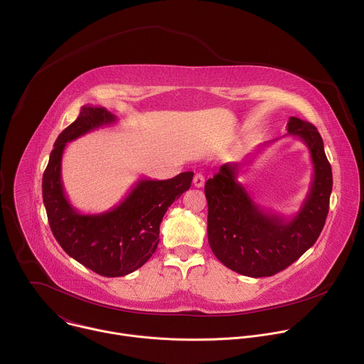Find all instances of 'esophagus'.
<instances>
[{
    "mask_svg": "<svg viewBox=\"0 0 364 364\" xmlns=\"http://www.w3.org/2000/svg\"><path fill=\"white\" fill-rule=\"evenodd\" d=\"M193 184H194V187H197V188L203 187V186H204V176L200 174V173H197V174L194 176V178H193Z\"/></svg>",
    "mask_w": 364,
    "mask_h": 364,
    "instance_id": "34e87169",
    "label": "esophagus"
}]
</instances>
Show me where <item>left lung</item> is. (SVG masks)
<instances>
[{
    "label": "left lung",
    "mask_w": 364,
    "mask_h": 364,
    "mask_svg": "<svg viewBox=\"0 0 364 364\" xmlns=\"http://www.w3.org/2000/svg\"><path fill=\"white\" fill-rule=\"evenodd\" d=\"M287 127L288 135L306 145L314 170L309 191L292 218L264 210L237 181L249 160L223 164L204 186L209 245L225 267L240 275L272 277L288 268L316 243L328 215L333 174L323 138L313 124L295 117Z\"/></svg>",
    "instance_id": "obj_1"
}]
</instances>
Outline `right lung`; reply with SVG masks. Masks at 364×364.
I'll use <instances>...</instances> for the list:
<instances>
[{"instance_id":"obj_1","label":"right lung","mask_w":364,"mask_h":364,"mask_svg":"<svg viewBox=\"0 0 364 364\" xmlns=\"http://www.w3.org/2000/svg\"><path fill=\"white\" fill-rule=\"evenodd\" d=\"M117 117L102 107L85 105L56 139L43 174V201L51 232L63 250L93 272L115 278L141 268L159 246L160 223L168 207L191 186L194 173L168 180L141 178L114 209L83 215L70 204L62 183V157L66 144Z\"/></svg>"}]
</instances>
